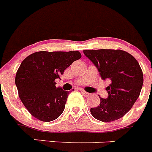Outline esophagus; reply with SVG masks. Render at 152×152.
Here are the masks:
<instances>
[{"label":"esophagus","mask_w":152,"mask_h":152,"mask_svg":"<svg viewBox=\"0 0 152 152\" xmlns=\"http://www.w3.org/2000/svg\"><path fill=\"white\" fill-rule=\"evenodd\" d=\"M81 93L83 94L85 96V97H88V96L91 95L90 93H88V92L85 91H81Z\"/></svg>","instance_id":"obj_1"}]
</instances>
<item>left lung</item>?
<instances>
[{
	"label": "left lung",
	"instance_id": "8db88e82",
	"mask_svg": "<svg viewBox=\"0 0 152 152\" xmlns=\"http://www.w3.org/2000/svg\"><path fill=\"white\" fill-rule=\"evenodd\" d=\"M83 52L95 65L102 79L111 81L106 88L108 97H100V105L91 108L92 116L103 122L121 118L134 106L142 87L143 74L138 61L133 55L120 49Z\"/></svg>",
	"mask_w": 152,
	"mask_h": 152
}]
</instances>
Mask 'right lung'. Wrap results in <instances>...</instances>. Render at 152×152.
<instances>
[{
	"mask_svg": "<svg viewBox=\"0 0 152 152\" xmlns=\"http://www.w3.org/2000/svg\"><path fill=\"white\" fill-rule=\"evenodd\" d=\"M80 52H37L21 63L15 83L25 108L36 118L52 121L64 110L69 91L56 88L55 80L65 69L81 58Z\"/></svg>",
	"mask_w": 152,
	"mask_h": 152,
	"instance_id": "1",
	"label": "right lung"
}]
</instances>
